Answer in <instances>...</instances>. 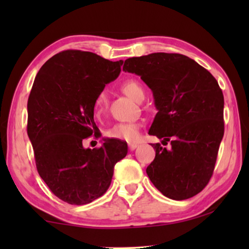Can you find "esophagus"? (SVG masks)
<instances>
[{
	"instance_id": "obj_1",
	"label": "esophagus",
	"mask_w": 249,
	"mask_h": 249,
	"mask_svg": "<svg viewBox=\"0 0 249 249\" xmlns=\"http://www.w3.org/2000/svg\"><path fill=\"white\" fill-rule=\"evenodd\" d=\"M138 147V144H134V142H132V144H128V148L129 150H135Z\"/></svg>"
}]
</instances>
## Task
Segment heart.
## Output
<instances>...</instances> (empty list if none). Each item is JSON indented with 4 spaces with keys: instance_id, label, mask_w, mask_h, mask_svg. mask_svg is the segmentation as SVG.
Returning a JSON list of instances; mask_svg holds the SVG:
<instances>
[{
    "instance_id": "obj_1",
    "label": "heart",
    "mask_w": 249,
    "mask_h": 249,
    "mask_svg": "<svg viewBox=\"0 0 249 249\" xmlns=\"http://www.w3.org/2000/svg\"><path fill=\"white\" fill-rule=\"evenodd\" d=\"M122 90L124 93L135 101H140L144 98L145 91L142 84L136 80H127L122 84ZM107 100V91H100L93 101V109L95 114H100L103 111ZM141 124L138 122H126V123H117L107 130V136L114 140L125 142H136L140 138Z\"/></svg>"
}]
</instances>
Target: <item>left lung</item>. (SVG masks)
Instances as JSON below:
<instances>
[{
  "mask_svg": "<svg viewBox=\"0 0 249 249\" xmlns=\"http://www.w3.org/2000/svg\"><path fill=\"white\" fill-rule=\"evenodd\" d=\"M123 71L140 75L153 91L157 108L149 134L171 148L153 144L146 172L172 200H185L209 183L224 135V96L216 79L193 59L155 53L126 59Z\"/></svg>",
  "mask_w": 249,
  "mask_h": 249,
  "instance_id": "8db88e82",
  "label": "left lung"
}]
</instances>
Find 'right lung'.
I'll return each mask as SVG.
<instances>
[{"mask_svg": "<svg viewBox=\"0 0 249 249\" xmlns=\"http://www.w3.org/2000/svg\"><path fill=\"white\" fill-rule=\"evenodd\" d=\"M123 60L109 61L81 50H65L44 64L27 102V134L41 179L54 196L83 205L103 196L114 166L127 155V144L105 140L100 148H84L83 140L98 130L93 101L115 80Z\"/></svg>", "mask_w": 249, "mask_h": 249, "instance_id": "1", "label": "right lung"}]
</instances>
